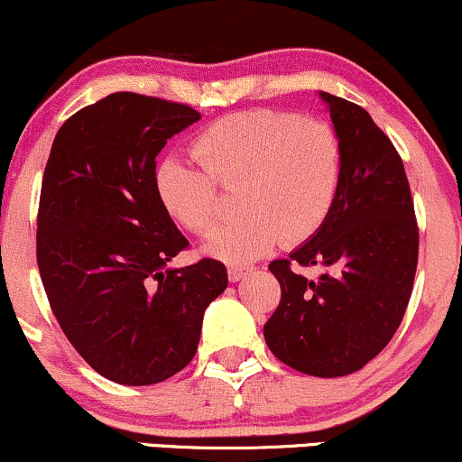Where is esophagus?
<instances>
[{
    "label": "esophagus",
    "mask_w": 462,
    "mask_h": 462,
    "mask_svg": "<svg viewBox=\"0 0 462 462\" xmlns=\"http://www.w3.org/2000/svg\"><path fill=\"white\" fill-rule=\"evenodd\" d=\"M249 273H251L249 266H230L227 268V279H230L232 283H236V282H241L243 277H247Z\"/></svg>",
    "instance_id": "1"
}]
</instances>
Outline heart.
<instances>
[{"label":"heart","mask_w":462,"mask_h":462,"mask_svg":"<svg viewBox=\"0 0 462 462\" xmlns=\"http://www.w3.org/2000/svg\"><path fill=\"white\" fill-rule=\"evenodd\" d=\"M191 153L204 172L163 162L155 172L157 198L179 226L200 235L217 219L214 185L241 188L243 215L215 227L202 247L227 264L258 260L279 241H309L328 221L343 185L346 155L335 127L290 110L227 115L198 134Z\"/></svg>","instance_id":"heart-1"}]
</instances>
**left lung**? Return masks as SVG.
<instances>
[{
	"label": "left lung",
	"mask_w": 462,
	"mask_h": 462,
	"mask_svg": "<svg viewBox=\"0 0 462 462\" xmlns=\"http://www.w3.org/2000/svg\"><path fill=\"white\" fill-rule=\"evenodd\" d=\"M343 143V185L318 235L268 264L282 302L264 324L291 369L341 377L375 358L399 328L418 266V226L402 160L358 104L319 91ZM295 268L322 265L318 280Z\"/></svg>",
	"instance_id": "1"
}]
</instances>
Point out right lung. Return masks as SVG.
<instances>
[{"mask_svg": "<svg viewBox=\"0 0 462 462\" xmlns=\"http://www.w3.org/2000/svg\"><path fill=\"white\" fill-rule=\"evenodd\" d=\"M200 121L185 104L121 91L52 140L38 211V268L61 330L93 371L151 386L189 365L226 266L171 268L188 247L155 189V157Z\"/></svg>", "mask_w": 462, "mask_h": 462, "instance_id": "obj_1", "label": "right lung"}]
</instances>
